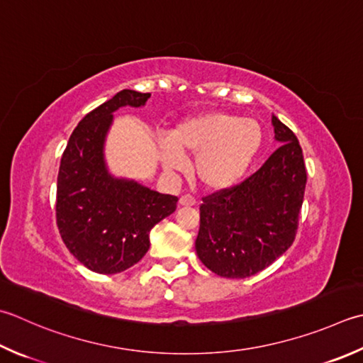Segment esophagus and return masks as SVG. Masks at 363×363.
Wrapping results in <instances>:
<instances>
[{"label":"esophagus","instance_id":"esophagus-1","mask_svg":"<svg viewBox=\"0 0 363 363\" xmlns=\"http://www.w3.org/2000/svg\"><path fill=\"white\" fill-rule=\"evenodd\" d=\"M179 204L181 206H195L196 200L191 195H184L179 198Z\"/></svg>","mask_w":363,"mask_h":363}]
</instances>
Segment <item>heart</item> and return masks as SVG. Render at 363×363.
<instances>
[{"mask_svg":"<svg viewBox=\"0 0 363 363\" xmlns=\"http://www.w3.org/2000/svg\"><path fill=\"white\" fill-rule=\"evenodd\" d=\"M262 145L261 124L225 111H204L179 121L159 155L167 172H186L184 157L195 159V174L206 189L223 191L242 181Z\"/></svg>","mask_w":363,"mask_h":363,"instance_id":"b5f03b06","label":"heart"}]
</instances>
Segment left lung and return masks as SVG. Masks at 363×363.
Here are the masks:
<instances>
[{"instance_id":"8db88e82","label":"left lung","mask_w":363,"mask_h":363,"mask_svg":"<svg viewBox=\"0 0 363 363\" xmlns=\"http://www.w3.org/2000/svg\"><path fill=\"white\" fill-rule=\"evenodd\" d=\"M280 147L239 186L206 196L195 250L226 279L261 272L294 242L307 169L294 132L272 115Z\"/></svg>"}]
</instances>
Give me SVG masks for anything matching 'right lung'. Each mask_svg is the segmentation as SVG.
<instances>
[{
  "label": "right lung",
  "mask_w": 363,
  "mask_h": 363,
  "mask_svg": "<svg viewBox=\"0 0 363 363\" xmlns=\"http://www.w3.org/2000/svg\"><path fill=\"white\" fill-rule=\"evenodd\" d=\"M149 92L123 89L84 116L70 135L56 184V223L69 252L97 274H119L145 257L149 231L177 198L110 173L105 141L113 113L145 106Z\"/></svg>",
  "instance_id": "add662e5"
}]
</instances>
